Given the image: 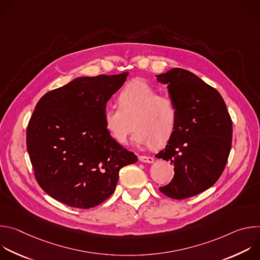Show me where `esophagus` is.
I'll return each mask as SVG.
<instances>
[{"label": "esophagus", "mask_w": 260, "mask_h": 260, "mask_svg": "<svg viewBox=\"0 0 260 260\" xmlns=\"http://www.w3.org/2000/svg\"><path fill=\"white\" fill-rule=\"evenodd\" d=\"M139 160L142 161V162H147V164H152L154 161V158L151 157V156H144V155H141L139 156Z\"/></svg>", "instance_id": "obj_1"}]
</instances>
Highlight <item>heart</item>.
Segmentation results:
<instances>
[{
    "instance_id": "heart-1",
    "label": "heart",
    "mask_w": 260,
    "mask_h": 260,
    "mask_svg": "<svg viewBox=\"0 0 260 260\" xmlns=\"http://www.w3.org/2000/svg\"><path fill=\"white\" fill-rule=\"evenodd\" d=\"M117 102L119 108L110 106L104 110V123L119 144L126 143L133 126L136 145L160 146L173 136L179 115L177 104L168 95H158L149 83L141 79L129 81Z\"/></svg>"
}]
</instances>
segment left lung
Segmentation results:
<instances>
[{"mask_svg":"<svg viewBox=\"0 0 260 260\" xmlns=\"http://www.w3.org/2000/svg\"><path fill=\"white\" fill-rule=\"evenodd\" d=\"M178 107V122L165 149L175 175L159 190L174 200L194 197L216 183L232 149L233 122L221 94L196 74L174 68L156 75Z\"/></svg>","mask_w":260,"mask_h":260,"instance_id":"obj_1","label":"left lung"}]
</instances>
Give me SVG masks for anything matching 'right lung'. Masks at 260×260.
I'll list each match as a JSON object with an SVG mask.
<instances>
[{
	"label": "right lung",
	"mask_w": 260,
	"mask_h": 260,
	"mask_svg": "<svg viewBox=\"0 0 260 260\" xmlns=\"http://www.w3.org/2000/svg\"><path fill=\"white\" fill-rule=\"evenodd\" d=\"M119 75L78 77L44 94L26 129V148L41 188L74 208L89 209L115 190L119 171L137 162L107 131V102L125 82Z\"/></svg>",
	"instance_id": "1"
}]
</instances>
